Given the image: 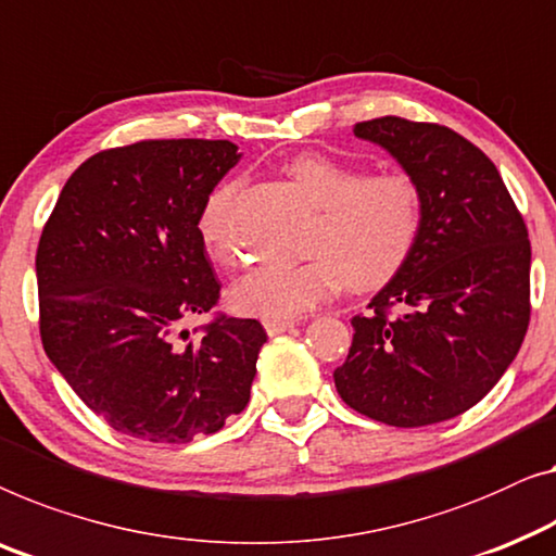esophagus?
<instances>
[{"label":"esophagus","mask_w":556,"mask_h":556,"mask_svg":"<svg viewBox=\"0 0 556 556\" xmlns=\"http://www.w3.org/2000/svg\"><path fill=\"white\" fill-rule=\"evenodd\" d=\"M293 326H295L293 318H263V328L268 331V336L286 333V331H291Z\"/></svg>","instance_id":"esophagus-1"}]
</instances>
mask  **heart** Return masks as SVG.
Listing matches in <instances>:
<instances>
[{
    "instance_id": "b5f03b06",
    "label": "heart",
    "mask_w": 556,
    "mask_h": 556,
    "mask_svg": "<svg viewBox=\"0 0 556 556\" xmlns=\"http://www.w3.org/2000/svg\"><path fill=\"white\" fill-rule=\"evenodd\" d=\"M291 178L318 207L301 263H265L230 288V305L245 316L295 318L349 283L374 291L412 258L424 228V190L404 170L368 173L324 152L288 163ZM240 182L215 188L200 207L198 236L215 263L238 255L232 211Z\"/></svg>"
}]
</instances>
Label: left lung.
<instances>
[{"label":"left lung","mask_w":556,"mask_h":556,"mask_svg":"<svg viewBox=\"0 0 556 556\" xmlns=\"http://www.w3.org/2000/svg\"><path fill=\"white\" fill-rule=\"evenodd\" d=\"M424 190V228L412 258L368 313L333 371L353 412L414 429L479 404L519 353L529 313L527 225L496 165L437 123L386 115L356 123Z\"/></svg>","instance_id":"1"}]
</instances>
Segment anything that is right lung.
I'll return each instance as SVG.
<instances>
[{
    "instance_id": "right-lung-1",
    "label": "right lung",
    "mask_w": 556,
    "mask_h": 556,
    "mask_svg": "<svg viewBox=\"0 0 556 556\" xmlns=\"http://www.w3.org/2000/svg\"><path fill=\"white\" fill-rule=\"evenodd\" d=\"M240 160L228 140H140L87 157L37 248L39 336L87 408L155 444L215 433L251 399L265 331L215 311L200 207ZM207 315L188 332L192 317Z\"/></svg>"
}]
</instances>
